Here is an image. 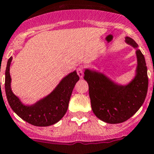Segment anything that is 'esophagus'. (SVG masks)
<instances>
[{"label": "esophagus", "instance_id": "esophagus-1", "mask_svg": "<svg viewBox=\"0 0 154 154\" xmlns=\"http://www.w3.org/2000/svg\"><path fill=\"white\" fill-rule=\"evenodd\" d=\"M83 72H84V70H83V67L82 66H79L78 68H77V74L79 75L80 78H82L83 77Z\"/></svg>", "mask_w": 154, "mask_h": 154}]
</instances>
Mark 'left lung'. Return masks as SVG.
Here are the masks:
<instances>
[{
    "instance_id": "1",
    "label": "left lung",
    "mask_w": 154,
    "mask_h": 154,
    "mask_svg": "<svg viewBox=\"0 0 154 154\" xmlns=\"http://www.w3.org/2000/svg\"><path fill=\"white\" fill-rule=\"evenodd\" d=\"M125 42L134 48L138 44L129 37ZM136 75L128 85L112 81L101 72L86 69L84 79L88 82L91 108L97 118L108 124H120L128 120L143 105L148 90V75L145 57L136 50Z\"/></svg>"
}]
</instances>
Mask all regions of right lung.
Masks as SVG:
<instances>
[{"label": "right lung", "mask_w": 154, "mask_h": 154, "mask_svg": "<svg viewBox=\"0 0 154 154\" xmlns=\"http://www.w3.org/2000/svg\"><path fill=\"white\" fill-rule=\"evenodd\" d=\"M12 57L7 63L5 71V93L10 107L21 119L37 127L53 125L61 120L68 110L72 91L79 77L77 72L65 76L48 96L32 105H23L11 91L9 70Z\"/></svg>", "instance_id": "obj_1"}]
</instances>
